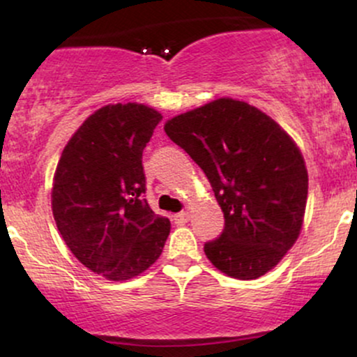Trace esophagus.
Instances as JSON below:
<instances>
[{"mask_svg":"<svg viewBox=\"0 0 357 357\" xmlns=\"http://www.w3.org/2000/svg\"><path fill=\"white\" fill-rule=\"evenodd\" d=\"M190 216L191 215L188 211H181V213H176V215L173 216V220L176 225H186L188 221H190Z\"/></svg>","mask_w":357,"mask_h":357,"instance_id":"34e87169","label":"esophagus"}]
</instances>
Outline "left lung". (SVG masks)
<instances>
[{"label": "left lung", "mask_w": 357, "mask_h": 357, "mask_svg": "<svg viewBox=\"0 0 357 357\" xmlns=\"http://www.w3.org/2000/svg\"><path fill=\"white\" fill-rule=\"evenodd\" d=\"M165 130L204 171L223 211L220 238L204 243L208 260L240 280L270 272L304 223L309 176L294 139L230 97L169 119Z\"/></svg>", "instance_id": "obj_1"}]
</instances>
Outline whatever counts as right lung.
Returning <instances> with one entry per match:
<instances>
[{
    "label": "right lung",
    "instance_id": "add662e5",
    "mask_svg": "<svg viewBox=\"0 0 357 357\" xmlns=\"http://www.w3.org/2000/svg\"><path fill=\"white\" fill-rule=\"evenodd\" d=\"M161 119L136 102L100 107L77 129L56 165V228L77 260L107 280H129L149 268L169 235V220L142 196V151Z\"/></svg>",
    "mask_w": 357,
    "mask_h": 357
}]
</instances>
